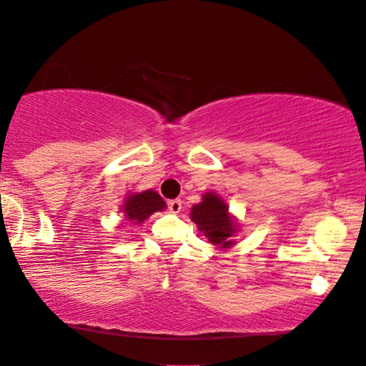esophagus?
<instances>
[{
    "label": "esophagus",
    "mask_w": 366,
    "mask_h": 366,
    "mask_svg": "<svg viewBox=\"0 0 366 366\" xmlns=\"http://www.w3.org/2000/svg\"><path fill=\"white\" fill-rule=\"evenodd\" d=\"M168 208H169V212L172 213H179L182 212V199H169L168 202Z\"/></svg>",
    "instance_id": "esophagus-1"
}]
</instances>
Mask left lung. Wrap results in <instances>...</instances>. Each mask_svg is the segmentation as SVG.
Returning <instances> with one entry per match:
<instances>
[{
    "label": "left lung",
    "mask_w": 366,
    "mask_h": 366,
    "mask_svg": "<svg viewBox=\"0 0 366 366\" xmlns=\"http://www.w3.org/2000/svg\"><path fill=\"white\" fill-rule=\"evenodd\" d=\"M192 219L198 224L199 232L204 233L209 243L219 247H232L234 223L228 214V207L223 199L213 193H207L203 202L194 204Z\"/></svg>",
    "instance_id": "obj_1"
}]
</instances>
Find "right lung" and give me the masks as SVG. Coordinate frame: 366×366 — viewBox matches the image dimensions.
I'll list each match as a JSON object with an SVG mask.
<instances>
[{
    "label": "right lung",
    "mask_w": 366,
    "mask_h": 366,
    "mask_svg": "<svg viewBox=\"0 0 366 366\" xmlns=\"http://www.w3.org/2000/svg\"><path fill=\"white\" fill-rule=\"evenodd\" d=\"M164 207H167V204H164L163 198L159 197L157 192L148 189V192L128 197V199L123 204V212L124 217H127L132 223H142L149 217V214L159 212V209H163Z\"/></svg>",
    "instance_id": "add662e5"
}]
</instances>
